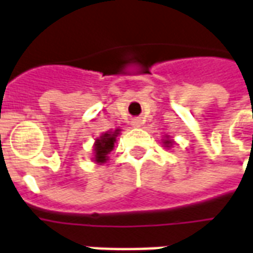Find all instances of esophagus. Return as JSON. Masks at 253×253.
<instances>
[{
	"label": "esophagus",
	"instance_id": "esophagus-1",
	"mask_svg": "<svg viewBox=\"0 0 253 253\" xmlns=\"http://www.w3.org/2000/svg\"><path fill=\"white\" fill-rule=\"evenodd\" d=\"M132 125H133V126H140V125H141V121L138 119H134L133 121H132Z\"/></svg>",
	"mask_w": 253,
	"mask_h": 253
}]
</instances>
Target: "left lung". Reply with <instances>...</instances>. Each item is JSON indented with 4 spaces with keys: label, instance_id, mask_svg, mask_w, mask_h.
Returning <instances> with one entry per match:
<instances>
[{
    "label": "left lung",
    "instance_id": "1",
    "mask_svg": "<svg viewBox=\"0 0 253 253\" xmlns=\"http://www.w3.org/2000/svg\"><path fill=\"white\" fill-rule=\"evenodd\" d=\"M164 144L167 145V147H168V144H172V141H170V140H165Z\"/></svg>",
    "mask_w": 253,
    "mask_h": 253
}]
</instances>
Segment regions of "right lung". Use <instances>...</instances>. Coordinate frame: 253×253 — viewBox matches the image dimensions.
<instances>
[{
  "label": "right lung",
  "mask_w": 253,
  "mask_h": 253,
  "mask_svg": "<svg viewBox=\"0 0 253 253\" xmlns=\"http://www.w3.org/2000/svg\"><path fill=\"white\" fill-rule=\"evenodd\" d=\"M119 134V129L115 130L113 133H105L104 136H101V138L96 140V144H94V151H96V155H94V159L97 163H105L108 159V153L113 149L115 147L116 137Z\"/></svg>",
  "instance_id": "right-lung-1"
}]
</instances>
